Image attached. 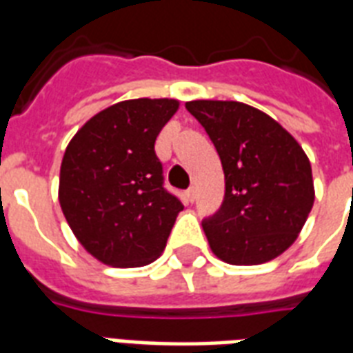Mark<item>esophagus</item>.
Segmentation results:
<instances>
[{
    "instance_id": "1",
    "label": "esophagus",
    "mask_w": 353,
    "mask_h": 353,
    "mask_svg": "<svg viewBox=\"0 0 353 353\" xmlns=\"http://www.w3.org/2000/svg\"><path fill=\"white\" fill-rule=\"evenodd\" d=\"M185 196H187V199H188V201H190V203H192L194 199H196V188H194V187H190V188H188L187 192H185Z\"/></svg>"
}]
</instances>
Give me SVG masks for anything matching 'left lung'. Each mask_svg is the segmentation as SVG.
I'll return each mask as SVG.
<instances>
[{
    "label": "left lung",
    "instance_id": "1",
    "mask_svg": "<svg viewBox=\"0 0 353 353\" xmlns=\"http://www.w3.org/2000/svg\"><path fill=\"white\" fill-rule=\"evenodd\" d=\"M185 106L205 128L225 174L223 203L203 220L210 249L234 265L273 260L296 240L312 212L307 155L274 119L243 102Z\"/></svg>",
    "mask_w": 353,
    "mask_h": 353
}]
</instances>
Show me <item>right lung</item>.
<instances>
[{
	"mask_svg": "<svg viewBox=\"0 0 353 353\" xmlns=\"http://www.w3.org/2000/svg\"><path fill=\"white\" fill-rule=\"evenodd\" d=\"M174 99H133L80 128L60 166V207L90 254L141 268L165 251L183 203L165 188L155 139L177 112Z\"/></svg>",
	"mask_w": 353,
	"mask_h": 353,
	"instance_id": "1",
	"label": "right lung"
}]
</instances>
